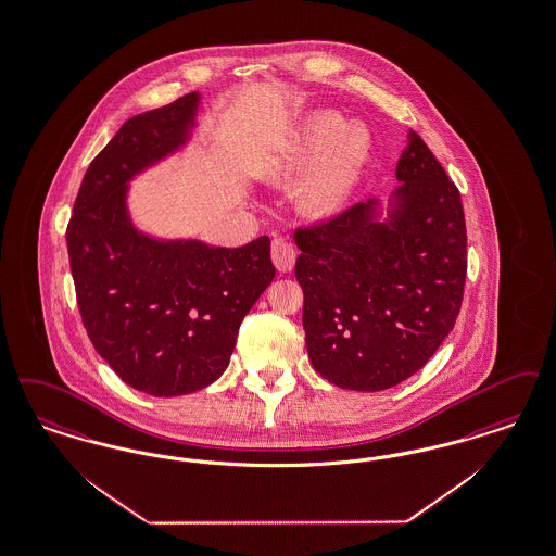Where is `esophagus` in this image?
I'll use <instances>...</instances> for the list:
<instances>
[{"label": "esophagus", "instance_id": "obj_1", "mask_svg": "<svg viewBox=\"0 0 556 556\" xmlns=\"http://www.w3.org/2000/svg\"><path fill=\"white\" fill-rule=\"evenodd\" d=\"M270 258L273 265L281 273H289L293 265H295V250L293 245L289 244L288 240L283 238H275L270 244Z\"/></svg>", "mask_w": 556, "mask_h": 556}]
</instances>
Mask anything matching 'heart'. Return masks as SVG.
I'll return each mask as SVG.
<instances>
[{
	"instance_id": "b5f03b06",
	"label": "heart",
	"mask_w": 556,
	"mask_h": 556,
	"mask_svg": "<svg viewBox=\"0 0 556 556\" xmlns=\"http://www.w3.org/2000/svg\"><path fill=\"white\" fill-rule=\"evenodd\" d=\"M372 153L364 124L339 126V115L316 113L295 134L283 156V169L298 174L312 164L300 184V197L318 215H333L350 204Z\"/></svg>"
}]
</instances>
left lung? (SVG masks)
<instances>
[{"mask_svg": "<svg viewBox=\"0 0 556 556\" xmlns=\"http://www.w3.org/2000/svg\"><path fill=\"white\" fill-rule=\"evenodd\" d=\"M395 174L400 206L389 225L375 222L368 200L293 231L308 356L341 389L382 391L416 375L462 311L459 190L414 130Z\"/></svg>", "mask_w": 556, "mask_h": 556, "instance_id": "left-lung-1", "label": "left lung"}]
</instances>
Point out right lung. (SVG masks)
<instances>
[{"label": "right lung", "instance_id": "add662e5", "mask_svg": "<svg viewBox=\"0 0 556 556\" xmlns=\"http://www.w3.org/2000/svg\"><path fill=\"white\" fill-rule=\"evenodd\" d=\"M199 94L128 119L92 159L67 223L76 304L97 354L134 389L176 397L222 377L275 277L270 240L156 242L126 215V181L184 144Z\"/></svg>", "mask_w": 556, "mask_h": 556}]
</instances>
